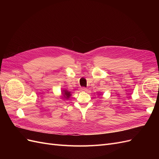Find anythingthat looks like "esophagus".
Returning <instances> with one entry per match:
<instances>
[{
  "instance_id": "1",
  "label": "esophagus",
  "mask_w": 159,
  "mask_h": 159,
  "mask_svg": "<svg viewBox=\"0 0 159 159\" xmlns=\"http://www.w3.org/2000/svg\"><path fill=\"white\" fill-rule=\"evenodd\" d=\"M80 90L82 91H87V88H81Z\"/></svg>"
}]
</instances>
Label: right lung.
<instances>
[{
	"mask_svg": "<svg viewBox=\"0 0 159 159\" xmlns=\"http://www.w3.org/2000/svg\"><path fill=\"white\" fill-rule=\"evenodd\" d=\"M61 93H62V95H63V96H62V98H64V99H69L70 98V96L71 95L70 91H68V90H66V89L62 90Z\"/></svg>",
	"mask_w": 159,
	"mask_h": 159,
	"instance_id": "1",
	"label": "right lung"
}]
</instances>
